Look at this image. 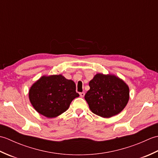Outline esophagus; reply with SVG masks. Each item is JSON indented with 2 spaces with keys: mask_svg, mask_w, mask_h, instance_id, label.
I'll list each match as a JSON object with an SVG mask.
<instances>
[{
  "mask_svg": "<svg viewBox=\"0 0 158 158\" xmlns=\"http://www.w3.org/2000/svg\"><path fill=\"white\" fill-rule=\"evenodd\" d=\"M79 94H80V96L82 97V98H83V97L85 96V93L84 92H81V93H79Z\"/></svg>",
  "mask_w": 158,
  "mask_h": 158,
  "instance_id": "34e87169",
  "label": "esophagus"
}]
</instances>
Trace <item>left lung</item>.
Segmentation results:
<instances>
[{"label":"left lung","instance_id":"left-lung-1","mask_svg":"<svg viewBox=\"0 0 158 158\" xmlns=\"http://www.w3.org/2000/svg\"><path fill=\"white\" fill-rule=\"evenodd\" d=\"M89 85L90 89L84 98L92 112L97 115L104 118L115 116L128 102L129 87L115 75L97 73Z\"/></svg>","mask_w":158,"mask_h":158}]
</instances>
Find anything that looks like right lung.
I'll return each mask as SVG.
<instances>
[{"mask_svg": "<svg viewBox=\"0 0 158 158\" xmlns=\"http://www.w3.org/2000/svg\"><path fill=\"white\" fill-rule=\"evenodd\" d=\"M79 96L73 80L60 75H43L29 89V100L34 109L48 118L64 113L70 103Z\"/></svg>", "mask_w": 158, "mask_h": 158, "instance_id": "add662e5", "label": "right lung"}]
</instances>
